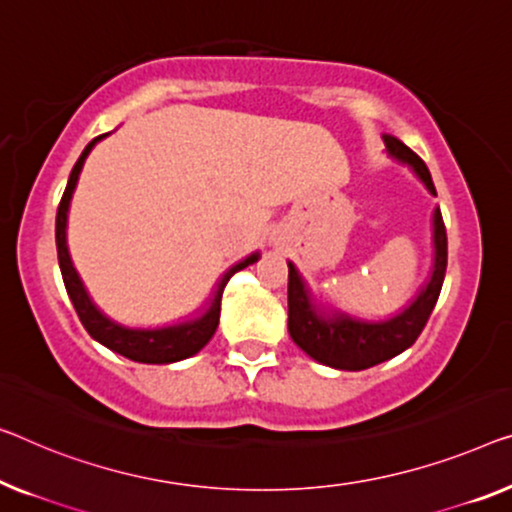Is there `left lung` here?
Returning a JSON list of instances; mask_svg holds the SVG:
<instances>
[{
    "instance_id": "1",
    "label": "left lung",
    "mask_w": 512,
    "mask_h": 512,
    "mask_svg": "<svg viewBox=\"0 0 512 512\" xmlns=\"http://www.w3.org/2000/svg\"><path fill=\"white\" fill-rule=\"evenodd\" d=\"M384 137L388 156L398 160L402 165H409L418 179L425 183V188L432 195H437L430 170L411 151L407 144H402L398 137ZM432 243H434V262L432 273L427 278L421 292L411 301L407 308H402L398 315L388 319H361L352 317L342 310H326L322 303H317L310 287L305 285L301 273L296 271L292 262L289 266V285H287V305H289V322L287 329L292 340L305 354L315 358L317 363L329 365L335 370H365L372 365L384 363L388 358L402 354L404 349L414 345L418 335L425 329L434 305H437L441 285H444L446 264H448V241L446 227L441 211L434 209L432 216Z\"/></svg>"
}]
</instances>
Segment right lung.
I'll return each instance as SVG.
<instances>
[{"mask_svg": "<svg viewBox=\"0 0 512 512\" xmlns=\"http://www.w3.org/2000/svg\"><path fill=\"white\" fill-rule=\"evenodd\" d=\"M105 135H98L87 144L85 151H82L78 158V163L73 165L71 177H68V183H66V190L64 195H61V202L57 209V225H55L61 278H64L68 299L73 301V308L78 312L82 326H85L87 333L96 342H101V345L112 349V352L131 358V361H137V363H154V365L177 363V361H183V358L195 356L213 338V333L218 329L220 299H223V289L227 285V280H230L236 271L246 269L248 264H255L259 259V253L248 255L246 259H241L239 264L230 266V269L223 273V278L216 282V289L211 292L207 305H204L200 312H195L193 317L181 319L177 324L156 326V329H135V326L114 322V319L105 315V312L98 308L94 299L89 296L80 273L75 271L71 253H68V243H66L68 207H71L73 190L78 186L82 165H85L89 151L94 149L96 142H101Z\"/></svg>", "mask_w": 512, "mask_h": 512, "instance_id": "1", "label": "right lung"}]
</instances>
